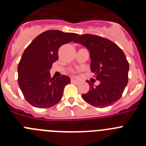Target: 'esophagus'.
I'll return each instance as SVG.
<instances>
[{
	"mask_svg": "<svg viewBox=\"0 0 146 146\" xmlns=\"http://www.w3.org/2000/svg\"><path fill=\"white\" fill-rule=\"evenodd\" d=\"M71 82H72V83H75V84H78L80 82L78 80H76L74 78H72V79H71Z\"/></svg>",
	"mask_w": 146,
	"mask_h": 146,
	"instance_id": "obj_1",
	"label": "esophagus"
}]
</instances>
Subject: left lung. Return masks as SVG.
Instances as JSON below:
<instances>
[{
	"label": "left lung",
	"instance_id": "8db88e82",
	"mask_svg": "<svg viewBox=\"0 0 146 146\" xmlns=\"http://www.w3.org/2000/svg\"><path fill=\"white\" fill-rule=\"evenodd\" d=\"M73 42L83 45L90 52L91 70L100 81L82 98L95 108H106L116 102L128 83L129 65L126 55L115 43L104 37L92 34L78 35Z\"/></svg>",
	"mask_w": 146,
	"mask_h": 146
}]
</instances>
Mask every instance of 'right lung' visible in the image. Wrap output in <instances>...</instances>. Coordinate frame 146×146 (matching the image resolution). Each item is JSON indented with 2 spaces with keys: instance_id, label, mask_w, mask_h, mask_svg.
Wrapping results in <instances>:
<instances>
[{
  "instance_id": "obj_1",
  "label": "right lung",
  "mask_w": 146,
  "mask_h": 146,
  "mask_svg": "<svg viewBox=\"0 0 146 146\" xmlns=\"http://www.w3.org/2000/svg\"><path fill=\"white\" fill-rule=\"evenodd\" d=\"M78 34L58 30L47 31L36 36L23 52L18 64V84L32 106L48 108L58 103L70 78L50 77V69L58 59L59 47L73 41Z\"/></svg>"
}]
</instances>
